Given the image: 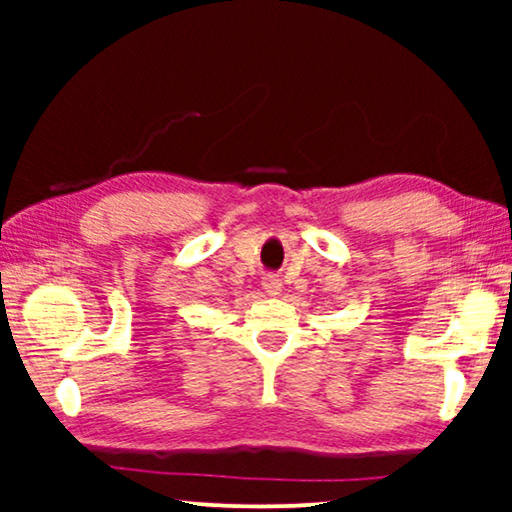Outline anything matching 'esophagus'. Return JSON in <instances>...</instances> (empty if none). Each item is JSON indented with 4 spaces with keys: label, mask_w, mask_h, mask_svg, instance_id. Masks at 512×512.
Instances as JSON below:
<instances>
[{
    "label": "esophagus",
    "mask_w": 512,
    "mask_h": 512,
    "mask_svg": "<svg viewBox=\"0 0 512 512\" xmlns=\"http://www.w3.org/2000/svg\"><path fill=\"white\" fill-rule=\"evenodd\" d=\"M282 289H284V284H282V279H279L277 275L263 277V291L268 293V296H279V293H282Z\"/></svg>",
    "instance_id": "esophagus-1"
}]
</instances>
